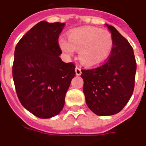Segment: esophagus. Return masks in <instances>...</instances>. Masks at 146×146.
Instances as JSON below:
<instances>
[{
    "label": "esophagus",
    "instance_id": "34e87169",
    "mask_svg": "<svg viewBox=\"0 0 146 146\" xmlns=\"http://www.w3.org/2000/svg\"><path fill=\"white\" fill-rule=\"evenodd\" d=\"M75 73H76V74L77 75H80V74H82V70H81V68H79V67H76L75 68Z\"/></svg>",
    "mask_w": 146,
    "mask_h": 146
}]
</instances>
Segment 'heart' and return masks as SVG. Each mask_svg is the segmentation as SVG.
Listing matches in <instances>:
<instances>
[{"label": "heart", "mask_w": 146, "mask_h": 146, "mask_svg": "<svg viewBox=\"0 0 146 146\" xmlns=\"http://www.w3.org/2000/svg\"><path fill=\"white\" fill-rule=\"evenodd\" d=\"M59 45L68 55H72L74 50H78V57L83 64L95 66L109 57L113 47V38L108 31L88 27L71 31L68 40L61 37Z\"/></svg>", "instance_id": "1"}]
</instances>
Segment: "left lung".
Segmentation results:
<instances>
[{"mask_svg":"<svg viewBox=\"0 0 146 146\" xmlns=\"http://www.w3.org/2000/svg\"><path fill=\"white\" fill-rule=\"evenodd\" d=\"M106 25L113 38L108 60L96 68L82 69L81 75L88 107L100 116L115 115L125 106L134 91L136 72L131 44L113 26Z\"/></svg>","mask_w":146,"mask_h":146,"instance_id":"obj_1","label":"left lung"}]
</instances>
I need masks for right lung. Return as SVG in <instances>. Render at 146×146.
Returning <instances> with one entry per match:
<instances>
[{
    "instance_id": "obj_1",
    "label": "right lung",
    "mask_w": 146,
    "mask_h": 146,
    "mask_svg": "<svg viewBox=\"0 0 146 146\" xmlns=\"http://www.w3.org/2000/svg\"><path fill=\"white\" fill-rule=\"evenodd\" d=\"M64 23L42 21L31 28L16 45L12 68L20 102L40 119H49L62 110L75 65L64 63L59 35Z\"/></svg>"
}]
</instances>
